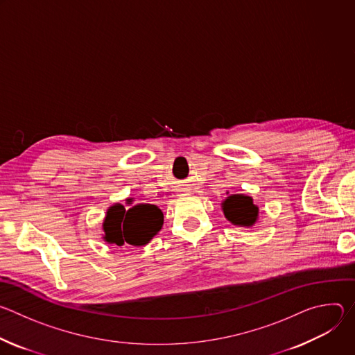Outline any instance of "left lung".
I'll list each match as a JSON object with an SVG mask.
<instances>
[{"mask_svg": "<svg viewBox=\"0 0 355 355\" xmlns=\"http://www.w3.org/2000/svg\"><path fill=\"white\" fill-rule=\"evenodd\" d=\"M223 212L233 225L251 226L257 220L259 208L252 204L250 196L230 195L223 202Z\"/></svg>", "mask_w": 355, "mask_h": 355, "instance_id": "8db88e82", "label": "left lung"}]
</instances>
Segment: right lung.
Masks as SVG:
<instances>
[{
    "label": "right lung",
    "mask_w": 355,
    "mask_h": 355,
    "mask_svg": "<svg viewBox=\"0 0 355 355\" xmlns=\"http://www.w3.org/2000/svg\"><path fill=\"white\" fill-rule=\"evenodd\" d=\"M130 202V199H128ZM163 226V212L150 204H137L128 211L116 204L107 212L104 222L105 240L123 245H144Z\"/></svg>",
    "instance_id": "1"
}]
</instances>
